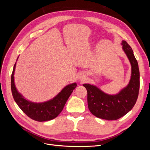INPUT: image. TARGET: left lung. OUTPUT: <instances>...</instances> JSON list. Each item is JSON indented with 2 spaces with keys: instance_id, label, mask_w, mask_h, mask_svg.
Returning a JSON list of instances; mask_svg holds the SVG:
<instances>
[{
  "instance_id": "1",
  "label": "left lung",
  "mask_w": 150,
  "mask_h": 150,
  "mask_svg": "<svg viewBox=\"0 0 150 150\" xmlns=\"http://www.w3.org/2000/svg\"><path fill=\"white\" fill-rule=\"evenodd\" d=\"M122 49L131 65V76L128 86L115 95L104 93L96 86L83 84L88 92V104L89 111L99 118L116 120L127 114L137 101L139 89V71L138 62L132 49L125 40H122Z\"/></svg>"
}]
</instances>
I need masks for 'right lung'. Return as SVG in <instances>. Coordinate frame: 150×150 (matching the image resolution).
<instances>
[{"instance_id": "right-lung-1", "label": "right lung", "mask_w": 150, "mask_h": 150, "mask_svg": "<svg viewBox=\"0 0 150 150\" xmlns=\"http://www.w3.org/2000/svg\"><path fill=\"white\" fill-rule=\"evenodd\" d=\"M19 57H17V59ZM16 62L13 68L11 76V91L13 99L17 104L30 118L37 121H46L56 117L64 108L68 98L77 86L76 83L66 86L56 96L51 100L36 103L27 100L16 88L14 83V72Z\"/></svg>"}]
</instances>
